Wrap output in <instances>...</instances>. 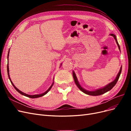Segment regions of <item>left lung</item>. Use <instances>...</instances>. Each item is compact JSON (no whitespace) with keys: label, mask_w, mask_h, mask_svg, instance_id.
<instances>
[{"label":"left lung","mask_w":131,"mask_h":131,"mask_svg":"<svg viewBox=\"0 0 131 131\" xmlns=\"http://www.w3.org/2000/svg\"><path fill=\"white\" fill-rule=\"evenodd\" d=\"M110 35H111V36H112V37H114V38L115 39V40L116 42L117 45L118 46V49H119L120 51V45H119V44H118V43L117 42V39H116V37L115 36V35L114 34H110ZM121 70H122V66L121 67L120 69L119 70V72L118 73L115 79V80L111 82L110 83H109V84H108V85H106L105 86L103 87V88H100V89L95 90L94 91L86 90L85 89L83 88L80 85V84H79V81L78 80V78H77V77L76 76V74H75V73L74 72V71H73V76L74 80L75 81V84L77 85V86H78V88L79 89H80L82 92H84V93H85L86 94L90 95V96H100V95L104 94V93L107 92H108V91H110V90H112L113 89V87L116 85V82H117V81L118 80V79H119V77L120 76V74H121Z\"/></svg>","instance_id":"obj_1"}]
</instances>
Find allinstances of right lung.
I'll return each mask as SVG.
<instances>
[{
	"mask_svg": "<svg viewBox=\"0 0 131 131\" xmlns=\"http://www.w3.org/2000/svg\"><path fill=\"white\" fill-rule=\"evenodd\" d=\"M9 52H10V50H9V52H8V54H7V60H9ZM9 61H7V75H8V77H9V79H10V82H11V84L13 85V86H14V88L15 89V90H16L18 92H19V93L20 94H21L22 95H23V96H26V97H29V98H38V97H42V96H44L45 94H46L47 92H49V91L51 90V88H52V86H53V83H54V81H53V82H52V85H51V86L50 87V88L48 89V90H47V91H46L45 92H43V93H41V94H34V95H29V94H26V93H24V92H22V91H21L20 90H19L14 85V84H13V82H12V81H11V79H10V75H9ZM61 65H62V64H61V66H60V67L61 66ZM53 80H54V78H53Z\"/></svg>",
	"mask_w": 131,
	"mask_h": 131,
	"instance_id": "1",
	"label": "right lung"
}]
</instances>
